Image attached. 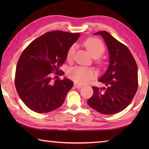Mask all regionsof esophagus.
Returning a JSON list of instances; mask_svg holds the SVG:
<instances>
[{"instance_id":"esophagus-1","label":"esophagus","mask_w":149,"mask_h":149,"mask_svg":"<svg viewBox=\"0 0 149 149\" xmlns=\"http://www.w3.org/2000/svg\"><path fill=\"white\" fill-rule=\"evenodd\" d=\"M74 86L75 88H77V89H80V88H81L83 87V85L78 84H74Z\"/></svg>"}]
</instances>
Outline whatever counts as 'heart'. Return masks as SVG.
I'll use <instances>...</instances> for the list:
<instances>
[{
	"label": "heart",
	"mask_w": 149,
	"mask_h": 149,
	"mask_svg": "<svg viewBox=\"0 0 149 149\" xmlns=\"http://www.w3.org/2000/svg\"><path fill=\"white\" fill-rule=\"evenodd\" d=\"M84 45L91 56L97 58L101 56L104 52V46L99 39L89 38L84 42ZM75 52V45H73L69 48L67 52V59L72 60L74 57ZM101 63V62L99 61ZM96 75V72L92 68L85 66H75L70 69L69 71V76L79 84H86L90 81Z\"/></svg>",
	"instance_id": "b5f03b06"
}]
</instances>
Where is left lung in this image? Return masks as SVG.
Returning a JSON list of instances; mask_svg holds the SVG:
<instances>
[{
    "label": "left lung",
    "mask_w": 149,
    "mask_h": 149,
    "mask_svg": "<svg viewBox=\"0 0 149 149\" xmlns=\"http://www.w3.org/2000/svg\"><path fill=\"white\" fill-rule=\"evenodd\" d=\"M94 35H101L109 54V65L99 81L107 87H92L93 95L87 104L106 115L117 114L132 102L138 87L137 65L128 48L106 31Z\"/></svg>",
    "instance_id": "obj_1"
}]
</instances>
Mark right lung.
Returning <instances> with one entry per match:
<instances>
[{
  "instance_id": "right-lung-1",
  "label": "right lung",
  "mask_w": 149,
  "mask_h": 149,
  "mask_svg": "<svg viewBox=\"0 0 149 149\" xmlns=\"http://www.w3.org/2000/svg\"><path fill=\"white\" fill-rule=\"evenodd\" d=\"M79 36V33L62 31L47 32L22 52L16 65L15 85L20 99L29 109L42 114L64 103L74 82L67 77L53 81L52 72L64 74L58 72L60 67L67 58L69 48Z\"/></svg>"
}]
</instances>
